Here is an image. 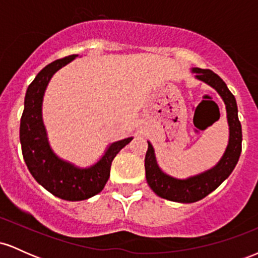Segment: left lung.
<instances>
[{"label":"left lung","instance_id":"left-lung-1","mask_svg":"<svg viewBox=\"0 0 258 258\" xmlns=\"http://www.w3.org/2000/svg\"><path fill=\"white\" fill-rule=\"evenodd\" d=\"M195 78L206 82L214 87L223 99L227 109V119L229 125V142L226 152L218 164L206 172L189 177L186 179H177L164 173L156 164L154 148L148 142V150L144 160L147 182L155 194L164 199L176 201V203H195L207 197L214 191L224 179L229 177L234 167L238 164L241 153V125L238 117V106L232 92L228 90L227 85L217 74L209 69L194 68Z\"/></svg>","mask_w":258,"mask_h":258}]
</instances>
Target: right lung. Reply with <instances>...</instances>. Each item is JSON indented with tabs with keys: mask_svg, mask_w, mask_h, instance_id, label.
I'll return each mask as SVG.
<instances>
[{
	"mask_svg": "<svg viewBox=\"0 0 258 258\" xmlns=\"http://www.w3.org/2000/svg\"><path fill=\"white\" fill-rule=\"evenodd\" d=\"M76 57L73 54L58 59L37 74L26 91L20 119L23 158L32 177L49 193L69 201L86 200L100 193L110 176L112 160L133 139L128 137L111 143L102 159L88 168L74 166L52 152L42 121L43 94L52 76Z\"/></svg>",
	"mask_w": 258,
	"mask_h": 258,
	"instance_id": "obj_1",
	"label": "right lung"
}]
</instances>
